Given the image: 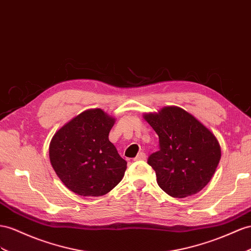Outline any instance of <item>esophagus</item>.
<instances>
[{
	"mask_svg": "<svg viewBox=\"0 0 251 251\" xmlns=\"http://www.w3.org/2000/svg\"><path fill=\"white\" fill-rule=\"evenodd\" d=\"M145 159H146V155H145V152L141 151V152H139V153H138L137 157L134 158L133 160H134V161H141V160H145Z\"/></svg>",
	"mask_w": 251,
	"mask_h": 251,
	"instance_id": "1",
	"label": "esophagus"
}]
</instances>
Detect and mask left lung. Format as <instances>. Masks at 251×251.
Listing matches in <instances>:
<instances>
[{
  "label": "left lung",
  "instance_id": "1",
  "mask_svg": "<svg viewBox=\"0 0 251 251\" xmlns=\"http://www.w3.org/2000/svg\"><path fill=\"white\" fill-rule=\"evenodd\" d=\"M144 119L159 137V151L147 159L159 187L176 198L202 190L221 160L214 134L179 107H165L159 113L145 114Z\"/></svg>",
  "mask_w": 251,
  "mask_h": 251
}]
</instances>
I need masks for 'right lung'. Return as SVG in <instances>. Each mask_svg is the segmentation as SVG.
I'll list each match as a JSON object with an SVG mask.
<instances>
[{
    "instance_id": "right-lung-1",
    "label": "right lung",
    "mask_w": 251,
    "mask_h": 251,
    "mask_svg": "<svg viewBox=\"0 0 251 251\" xmlns=\"http://www.w3.org/2000/svg\"><path fill=\"white\" fill-rule=\"evenodd\" d=\"M114 119L101 109L83 111L55 133L50 160L66 187L80 196H101L124 176L127 162L108 134Z\"/></svg>"
}]
</instances>
